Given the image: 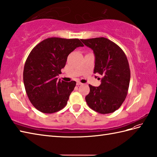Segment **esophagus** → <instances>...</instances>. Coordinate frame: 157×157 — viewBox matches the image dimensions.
Returning a JSON list of instances; mask_svg holds the SVG:
<instances>
[{
	"label": "esophagus",
	"mask_w": 157,
	"mask_h": 157,
	"mask_svg": "<svg viewBox=\"0 0 157 157\" xmlns=\"http://www.w3.org/2000/svg\"><path fill=\"white\" fill-rule=\"evenodd\" d=\"M77 85L78 86H80V85H82V83H81V82H77Z\"/></svg>",
	"instance_id": "esophagus-1"
}]
</instances>
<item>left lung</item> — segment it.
<instances>
[{
  "mask_svg": "<svg viewBox=\"0 0 157 157\" xmlns=\"http://www.w3.org/2000/svg\"><path fill=\"white\" fill-rule=\"evenodd\" d=\"M81 41L94 52V73L102 76L98 87L89 85L90 92L86 96V102L100 114L114 112L121 106L128 94L130 70L126 55L118 45L105 37Z\"/></svg>",
  "mask_w": 157,
  "mask_h": 157,
  "instance_id": "8db88e82",
  "label": "left lung"
}]
</instances>
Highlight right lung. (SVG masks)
I'll return each mask as SVG.
<instances>
[{
    "instance_id": "add662e5",
    "label": "right lung",
    "mask_w": 157,
    "mask_h": 157,
    "mask_svg": "<svg viewBox=\"0 0 157 157\" xmlns=\"http://www.w3.org/2000/svg\"><path fill=\"white\" fill-rule=\"evenodd\" d=\"M83 45L78 39L51 37L40 42L32 49L23 70V82L29 100L45 114H52L66 105L75 81L57 79L67 56Z\"/></svg>"
}]
</instances>
